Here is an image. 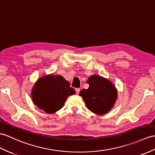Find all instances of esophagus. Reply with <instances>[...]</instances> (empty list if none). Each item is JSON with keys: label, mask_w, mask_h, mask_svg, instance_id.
Here are the masks:
<instances>
[{"label": "esophagus", "mask_w": 155, "mask_h": 155, "mask_svg": "<svg viewBox=\"0 0 155 155\" xmlns=\"http://www.w3.org/2000/svg\"><path fill=\"white\" fill-rule=\"evenodd\" d=\"M75 90V92H76V93L79 94V93H80V88H76Z\"/></svg>", "instance_id": "esophagus-1"}]
</instances>
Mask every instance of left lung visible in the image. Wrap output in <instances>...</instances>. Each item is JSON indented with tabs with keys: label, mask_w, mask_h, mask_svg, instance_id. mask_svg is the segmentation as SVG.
<instances>
[{
	"label": "left lung",
	"mask_w": 155,
	"mask_h": 155,
	"mask_svg": "<svg viewBox=\"0 0 155 155\" xmlns=\"http://www.w3.org/2000/svg\"><path fill=\"white\" fill-rule=\"evenodd\" d=\"M87 84L89 85V88L80 92L87 108L97 114H107L117 99L118 92L115 86L107 79L96 74L90 76Z\"/></svg>",
	"instance_id": "obj_1"
}]
</instances>
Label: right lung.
<instances>
[{
	"mask_svg": "<svg viewBox=\"0 0 155 155\" xmlns=\"http://www.w3.org/2000/svg\"><path fill=\"white\" fill-rule=\"evenodd\" d=\"M75 94L69 82L61 75L49 74L39 78L34 85L31 95L34 104L48 114L60 110L67 98Z\"/></svg>",
	"mask_w": 155,
	"mask_h": 155,
	"instance_id": "add662e5",
	"label": "right lung"
}]
</instances>
